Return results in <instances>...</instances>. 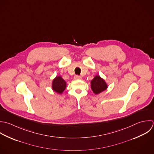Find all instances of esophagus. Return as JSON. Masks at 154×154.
<instances>
[{
	"label": "esophagus",
	"instance_id": "esophagus-1",
	"mask_svg": "<svg viewBox=\"0 0 154 154\" xmlns=\"http://www.w3.org/2000/svg\"><path fill=\"white\" fill-rule=\"evenodd\" d=\"M74 78L75 80H81V79H82V77H81V76H79V75H75Z\"/></svg>",
	"mask_w": 154,
	"mask_h": 154
}]
</instances>
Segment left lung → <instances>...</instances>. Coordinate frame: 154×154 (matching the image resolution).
Listing matches in <instances>:
<instances>
[{"label": "left lung", "instance_id": "8db88e82", "mask_svg": "<svg viewBox=\"0 0 154 154\" xmlns=\"http://www.w3.org/2000/svg\"><path fill=\"white\" fill-rule=\"evenodd\" d=\"M107 88L105 80L100 75H96L91 81V89L95 94H98Z\"/></svg>", "mask_w": 154, "mask_h": 154}]
</instances>
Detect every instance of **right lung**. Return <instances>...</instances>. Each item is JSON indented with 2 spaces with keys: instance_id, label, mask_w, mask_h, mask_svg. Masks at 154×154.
<instances>
[{
  "instance_id": "1",
  "label": "right lung",
  "mask_w": 154,
  "mask_h": 154,
  "mask_svg": "<svg viewBox=\"0 0 154 154\" xmlns=\"http://www.w3.org/2000/svg\"><path fill=\"white\" fill-rule=\"evenodd\" d=\"M66 87V82L60 76H57L52 82V89L56 92L61 94Z\"/></svg>"
}]
</instances>
